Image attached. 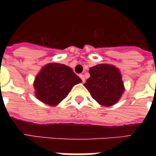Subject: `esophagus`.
<instances>
[{
	"label": "esophagus",
	"mask_w": 156,
	"mask_h": 156,
	"mask_svg": "<svg viewBox=\"0 0 156 156\" xmlns=\"http://www.w3.org/2000/svg\"><path fill=\"white\" fill-rule=\"evenodd\" d=\"M79 77H80L82 81H83V83H84L85 82V77H84V75L83 74H79Z\"/></svg>",
	"instance_id": "1"
}]
</instances>
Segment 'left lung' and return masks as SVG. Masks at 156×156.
Masks as SVG:
<instances>
[{
  "label": "left lung",
  "mask_w": 156,
  "mask_h": 156,
  "mask_svg": "<svg viewBox=\"0 0 156 156\" xmlns=\"http://www.w3.org/2000/svg\"><path fill=\"white\" fill-rule=\"evenodd\" d=\"M89 73L90 78L84 86L93 99L103 106L116 104L125 90L118 69L100 64L90 67Z\"/></svg>",
  "instance_id": "8db88e82"
}]
</instances>
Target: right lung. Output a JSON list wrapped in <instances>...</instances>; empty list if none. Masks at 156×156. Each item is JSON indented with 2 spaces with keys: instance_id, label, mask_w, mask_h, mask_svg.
<instances>
[{
  "instance_id": "obj_1",
  "label": "right lung",
  "mask_w": 156,
  "mask_h": 156,
  "mask_svg": "<svg viewBox=\"0 0 156 156\" xmlns=\"http://www.w3.org/2000/svg\"><path fill=\"white\" fill-rule=\"evenodd\" d=\"M81 82L82 79L69 66L48 64L35 78V95L40 101L55 106L67 96L73 86Z\"/></svg>"
}]
</instances>
